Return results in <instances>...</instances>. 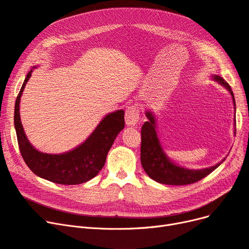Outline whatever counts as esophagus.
<instances>
[{"label": "esophagus", "mask_w": 249, "mask_h": 249, "mask_svg": "<svg viewBox=\"0 0 249 249\" xmlns=\"http://www.w3.org/2000/svg\"><path fill=\"white\" fill-rule=\"evenodd\" d=\"M139 116H140V112H139V109L137 106H130L125 109V124L128 126H134L137 124L139 121Z\"/></svg>", "instance_id": "1"}]
</instances>
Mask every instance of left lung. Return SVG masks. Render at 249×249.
Instances as JSON below:
<instances>
[{
  "label": "left lung",
  "mask_w": 249,
  "mask_h": 249,
  "mask_svg": "<svg viewBox=\"0 0 249 249\" xmlns=\"http://www.w3.org/2000/svg\"><path fill=\"white\" fill-rule=\"evenodd\" d=\"M212 79L225 87L232 96L235 111L236 103L232 89L227 81L218 75H212ZM148 122H145L141 128V165L146 174L154 181L169 185H185L192 184L209 175L215 170L225 159L218 164L209 168L194 170L177 166L171 160L162 149L161 144L156 130V118L150 111H146ZM236 135V117L234 119Z\"/></svg>",
  "instance_id": "8db88e82"
}]
</instances>
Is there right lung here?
I'll list each match as a JSON object with an SVG mask.
<instances>
[{
	"mask_svg": "<svg viewBox=\"0 0 249 249\" xmlns=\"http://www.w3.org/2000/svg\"><path fill=\"white\" fill-rule=\"evenodd\" d=\"M32 72L33 70L25 77L14 109L17 142L24 162L34 174L57 184L74 185L89 181L104 167L108 151L118 133L124 127V111L117 110L107 114L89 138L71 151L61 154L38 151L25 136L19 115L20 98Z\"/></svg>",
	"mask_w": 249,
	"mask_h": 249,
	"instance_id": "right-lung-1",
	"label": "right lung"
}]
</instances>
